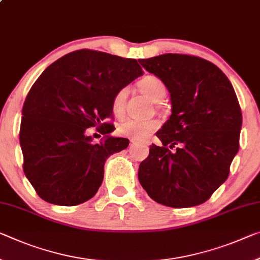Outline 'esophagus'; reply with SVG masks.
<instances>
[{
    "label": "esophagus",
    "mask_w": 260,
    "mask_h": 260,
    "mask_svg": "<svg viewBox=\"0 0 260 260\" xmlns=\"http://www.w3.org/2000/svg\"><path fill=\"white\" fill-rule=\"evenodd\" d=\"M135 142H137V141H135V140H133V139H132V140H131V143H132V145H134V143H135Z\"/></svg>",
    "instance_id": "1"
}]
</instances>
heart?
<instances>
[{
	"instance_id": "1",
	"label": "heart",
	"mask_w": 260,
	"mask_h": 260,
	"mask_svg": "<svg viewBox=\"0 0 260 260\" xmlns=\"http://www.w3.org/2000/svg\"><path fill=\"white\" fill-rule=\"evenodd\" d=\"M138 86L141 91L150 98L151 101L158 102L163 100L167 94V86L160 78L156 76H145L138 82ZM128 89L126 86L118 89L112 97V111L115 115L120 117L123 113V106L127 97ZM158 128V121L154 119L148 120H139V119H127L122 121L118 127V133L122 137L131 138L133 140H143L151 132Z\"/></svg>"
}]
</instances>
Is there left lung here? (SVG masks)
Listing matches in <instances>:
<instances>
[{
	"mask_svg": "<svg viewBox=\"0 0 260 260\" xmlns=\"http://www.w3.org/2000/svg\"><path fill=\"white\" fill-rule=\"evenodd\" d=\"M139 62L163 81L172 105L156 133L163 146L151 145L140 164V184L168 207L204 204L228 178L240 148L242 112L233 85L219 67L198 56L168 53Z\"/></svg>",
	"mask_w": 260,
	"mask_h": 260,
	"instance_id": "8db88e82",
	"label": "left lung"
}]
</instances>
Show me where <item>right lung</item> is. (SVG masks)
Returning a JSON list of instances; mask_svg holds the SVG:
<instances>
[{"label":"right lung","instance_id":"obj_1","mask_svg":"<svg viewBox=\"0 0 260 260\" xmlns=\"http://www.w3.org/2000/svg\"><path fill=\"white\" fill-rule=\"evenodd\" d=\"M143 75L135 59L78 49L45 69L32 85L22 110L19 143L23 169L37 194L49 204L76 206L96 194L106 158L128 147L109 137L114 127L112 97ZM106 135L92 144L86 128Z\"/></svg>","mask_w":260,"mask_h":260}]
</instances>
